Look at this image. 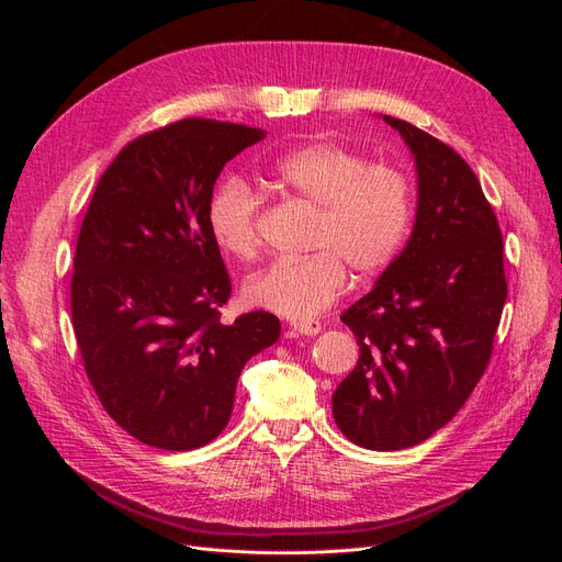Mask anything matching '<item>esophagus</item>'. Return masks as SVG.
<instances>
[{"label": "esophagus", "instance_id": "34e87169", "mask_svg": "<svg viewBox=\"0 0 562 562\" xmlns=\"http://www.w3.org/2000/svg\"><path fill=\"white\" fill-rule=\"evenodd\" d=\"M291 330H293L295 335L314 337V335L321 333V321H312V318H307V321H293V323H291Z\"/></svg>", "mask_w": 562, "mask_h": 562}]
</instances>
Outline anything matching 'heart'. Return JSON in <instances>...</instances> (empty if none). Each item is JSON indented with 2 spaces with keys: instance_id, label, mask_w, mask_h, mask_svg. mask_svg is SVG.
Instances as JSON below:
<instances>
[{
  "instance_id": "b5f03b06",
  "label": "heart",
  "mask_w": 562,
  "mask_h": 562,
  "mask_svg": "<svg viewBox=\"0 0 562 562\" xmlns=\"http://www.w3.org/2000/svg\"><path fill=\"white\" fill-rule=\"evenodd\" d=\"M277 190L314 211L302 260L274 262L255 271L241 288L246 304L293 321H307L339 297L349 274L380 277L401 255L415 220L413 182L391 164H370L335 143H307L285 151L269 168ZM262 201L239 178L215 187L209 229L217 248L236 260L260 250Z\"/></svg>"
}]
</instances>
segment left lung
Returning a JSON list of instances; mask_svg holds the SVG:
<instances>
[{
	"instance_id": "8db88e82",
	"label": "left lung",
	"mask_w": 562,
	"mask_h": 562,
	"mask_svg": "<svg viewBox=\"0 0 562 562\" xmlns=\"http://www.w3.org/2000/svg\"><path fill=\"white\" fill-rule=\"evenodd\" d=\"M417 164L411 241L342 314L359 361L333 394L351 443L403 450L459 413L490 363L506 302L497 215L471 166L427 131L384 116Z\"/></svg>"
}]
</instances>
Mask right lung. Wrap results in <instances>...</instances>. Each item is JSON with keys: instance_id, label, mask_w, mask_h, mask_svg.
Here are the masks:
<instances>
[{"instance_id": "1", "label": "right lung", "mask_w": 562, "mask_h": 562, "mask_svg": "<svg viewBox=\"0 0 562 562\" xmlns=\"http://www.w3.org/2000/svg\"><path fill=\"white\" fill-rule=\"evenodd\" d=\"M260 138L201 116L143 133L83 215L70 283L77 347L105 413L145 446L211 443L244 366L281 335L262 310L220 321L232 279L206 220L220 171Z\"/></svg>"}]
</instances>
